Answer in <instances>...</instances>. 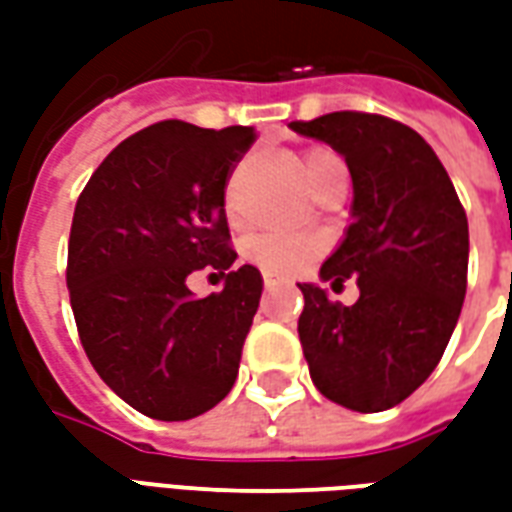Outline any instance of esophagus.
<instances>
[{
	"instance_id": "obj_1",
	"label": "esophagus",
	"mask_w": 512,
	"mask_h": 512,
	"mask_svg": "<svg viewBox=\"0 0 512 512\" xmlns=\"http://www.w3.org/2000/svg\"><path fill=\"white\" fill-rule=\"evenodd\" d=\"M263 282H266V288H274V285H277V277H274V274H266Z\"/></svg>"
}]
</instances>
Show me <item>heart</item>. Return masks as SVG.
I'll return each instance as SVG.
<instances>
[{"label":"heart","instance_id":"1","mask_svg":"<svg viewBox=\"0 0 512 512\" xmlns=\"http://www.w3.org/2000/svg\"><path fill=\"white\" fill-rule=\"evenodd\" d=\"M334 158L329 150H310L304 156V172L310 186H315V180L321 178L323 167ZM233 213V208H230ZM321 238H312V235H257L246 244V257L257 263L263 271L271 274H293L299 271L304 263H310L312 257L321 252Z\"/></svg>","mask_w":512,"mask_h":512}]
</instances>
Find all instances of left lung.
Masks as SVG:
<instances>
[{"label":"left lung","instance_id":"obj_1","mask_svg":"<svg viewBox=\"0 0 512 512\" xmlns=\"http://www.w3.org/2000/svg\"><path fill=\"white\" fill-rule=\"evenodd\" d=\"M290 128L332 145L348 164L354 202L323 282L356 277L351 307L304 282L299 340L323 397L362 414L403 403L436 370L461 315L469 224L433 147L397 120L332 112Z\"/></svg>","mask_w":512,"mask_h":512}]
</instances>
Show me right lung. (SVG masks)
<instances>
[{
  "mask_svg": "<svg viewBox=\"0 0 512 512\" xmlns=\"http://www.w3.org/2000/svg\"><path fill=\"white\" fill-rule=\"evenodd\" d=\"M255 128L164 120L101 161L79 194L68 290L84 354L145 417L183 422L227 397L263 277L235 268L224 189ZM213 267L222 294L197 300L185 277Z\"/></svg>",
  "mask_w": 512,
  "mask_h": 512,
  "instance_id": "obj_1",
  "label": "right lung"
}]
</instances>
